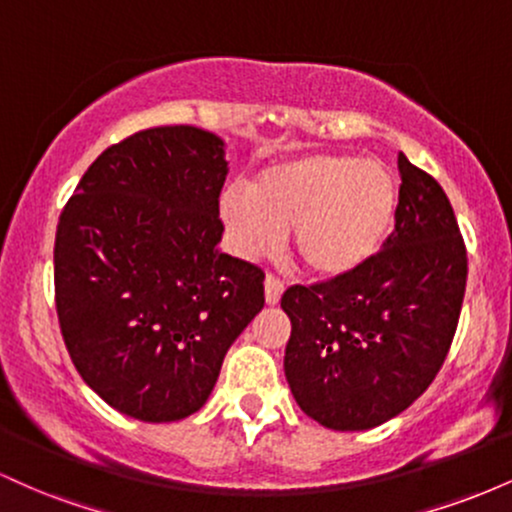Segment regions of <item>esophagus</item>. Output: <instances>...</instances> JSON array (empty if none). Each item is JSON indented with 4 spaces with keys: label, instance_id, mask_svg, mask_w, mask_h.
Instances as JSON below:
<instances>
[{
    "label": "esophagus",
    "instance_id": "obj_1",
    "mask_svg": "<svg viewBox=\"0 0 512 512\" xmlns=\"http://www.w3.org/2000/svg\"><path fill=\"white\" fill-rule=\"evenodd\" d=\"M281 293H284V281H279L276 276L267 274V279H264V298H267V303L269 305L279 303Z\"/></svg>",
    "mask_w": 512,
    "mask_h": 512
}]
</instances>
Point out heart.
<instances>
[{
  "instance_id": "heart-1",
  "label": "heart",
  "mask_w": 512,
  "mask_h": 512,
  "mask_svg": "<svg viewBox=\"0 0 512 512\" xmlns=\"http://www.w3.org/2000/svg\"><path fill=\"white\" fill-rule=\"evenodd\" d=\"M397 178L383 161L351 154H310L264 168L248 195L221 199L233 250L260 260L291 243L305 269L339 279L373 260L395 226Z\"/></svg>"
}]
</instances>
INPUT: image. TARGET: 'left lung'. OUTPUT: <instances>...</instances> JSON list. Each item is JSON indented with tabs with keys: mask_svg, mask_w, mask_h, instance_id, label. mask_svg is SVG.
Here are the masks:
<instances>
[{
	"mask_svg": "<svg viewBox=\"0 0 512 512\" xmlns=\"http://www.w3.org/2000/svg\"><path fill=\"white\" fill-rule=\"evenodd\" d=\"M395 231L373 260L327 284L291 286L284 373L293 399L332 431H368L433 383L467 286L455 211L443 187L397 156Z\"/></svg>",
	"mask_w": 512,
	"mask_h": 512,
	"instance_id": "left-lung-1",
	"label": "left lung"
}]
</instances>
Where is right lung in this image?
<instances>
[{
	"label": "right lung",
	"instance_id": "1",
	"mask_svg": "<svg viewBox=\"0 0 512 512\" xmlns=\"http://www.w3.org/2000/svg\"><path fill=\"white\" fill-rule=\"evenodd\" d=\"M226 144L175 125L105 149L55 236L60 330L84 383L149 424L204 407L238 334L264 308V272L219 250Z\"/></svg>",
	"mask_w": 512,
	"mask_h": 512
}]
</instances>
